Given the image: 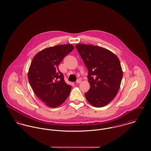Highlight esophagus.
Listing matches in <instances>:
<instances>
[{"instance_id": "esophagus-1", "label": "esophagus", "mask_w": 151, "mask_h": 151, "mask_svg": "<svg viewBox=\"0 0 151 151\" xmlns=\"http://www.w3.org/2000/svg\"><path fill=\"white\" fill-rule=\"evenodd\" d=\"M81 80H80V79H78V80H77V84H80V83H81Z\"/></svg>"}]
</instances>
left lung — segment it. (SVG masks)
<instances>
[{"instance_id":"left-lung-1","label":"left lung","mask_w":151,"mask_h":151,"mask_svg":"<svg viewBox=\"0 0 151 151\" xmlns=\"http://www.w3.org/2000/svg\"><path fill=\"white\" fill-rule=\"evenodd\" d=\"M88 71V102L96 108L109 104L119 90L123 70L118 57L106 48L79 43L76 45Z\"/></svg>"}]
</instances>
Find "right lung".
I'll use <instances>...</instances> for the list:
<instances>
[{"label":"right lung","instance_id":"right-lung-1","mask_svg":"<svg viewBox=\"0 0 151 151\" xmlns=\"http://www.w3.org/2000/svg\"><path fill=\"white\" fill-rule=\"evenodd\" d=\"M74 49L71 44L49 47L37 53L29 66L28 78L34 93L47 106L56 108L68 98L71 86L65 83L58 65Z\"/></svg>","mask_w":151,"mask_h":151}]
</instances>
